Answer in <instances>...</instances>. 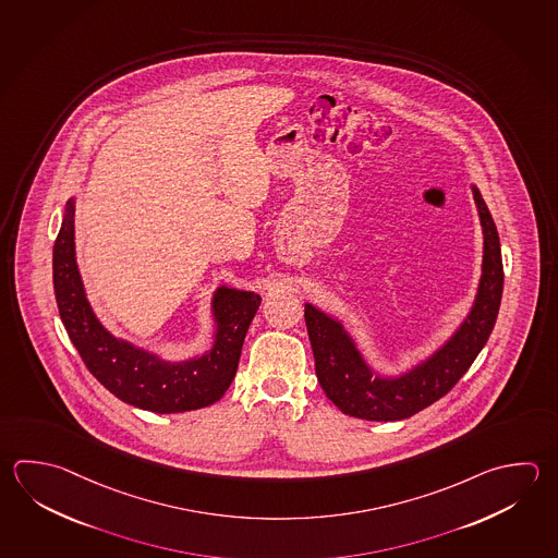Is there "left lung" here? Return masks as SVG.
Wrapping results in <instances>:
<instances>
[{"label":"left lung","mask_w":558,"mask_h":558,"mask_svg":"<svg viewBox=\"0 0 558 558\" xmlns=\"http://www.w3.org/2000/svg\"><path fill=\"white\" fill-rule=\"evenodd\" d=\"M470 187L484 234L482 274L470 312L440 348L399 373H383L368 363L337 317L305 302L317 380L343 414L375 422L411 418L453 389L492 336L504 294L501 244L482 193L475 185Z\"/></svg>","instance_id":"left-lung-1"}]
</instances>
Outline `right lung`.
<instances>
[{
	"label": "right lung",
	"instance_id": "add662e5",
	"mask_svg": "<svg viewBox=\"0 0 558 558\" xmlns=\"http://www.w3.org/2000/svg\"><path fill=\"white\" fill-rule=\"evenodd\" d=\"M54 298L78 355L100 385L142 411H197L221 399L236 375L242 343L263 298L217 286L210 298L213 343L187 359H163L108 331L86 298L74 248V197L66 201L53 246Z\"/></svg>",
	"mask_w": 558,
	"mask_h": 558
}]
</instances>
